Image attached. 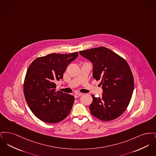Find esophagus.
Here are the masks:
<instances>
[{"label": "esophagus", "instance_id": "obj_1", "mask_svg": "<svg viewBox=\"0 0 156 156\" xmlns=\"http://www.w3.org/2000/svg\"><path fill=\"white\" fill-rule=\"evenodd\" d=\"M81 95H82V94H80V93L76 94H75V98H78V97H81Z\"/></svg>", "mask_w": 156, "mask_h": 156}]
</instances>
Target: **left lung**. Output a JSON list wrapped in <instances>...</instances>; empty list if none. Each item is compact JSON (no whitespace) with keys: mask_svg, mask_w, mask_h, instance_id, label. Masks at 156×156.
Segmentation results:
<instances>
[{"mask_svg":"<svg viewBox=\"0 0 156 156\" xmlns=\"http://www.w3.org/2000/svg\"><path fill=\"white\" fill-rule=\"evenodd\" d=\"M80 54L92 62L93 77L101 81L103 88L102 98L92 95V115L105 122L117 119L126 111L133 92V75L128 63L104 47L80 51Z\"/></svg>","mask_w":156,"mask_h":156,"instance_id":"obj_1","label":"left lung"}]
</instances>
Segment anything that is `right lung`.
<instances>
[{
    "label": "right lung",
    "instance_id": "add662e5",
    "mask_svg": "<svg viewBox=\"0 0 156 156\" xmlns=\"http://www.w3.org/2000/svg\"><path fill=\"white\" fill-rule=\"evenodd\" d=\"M78 56V52L50 54L34 59L27 69L23 84L25 99L33 114L45 123L59 122L71 112L74 97L57 91L55 83Z\"/></svg>",
    "mask_w": 156,
    "mask_h": 156
}]
</instances>
